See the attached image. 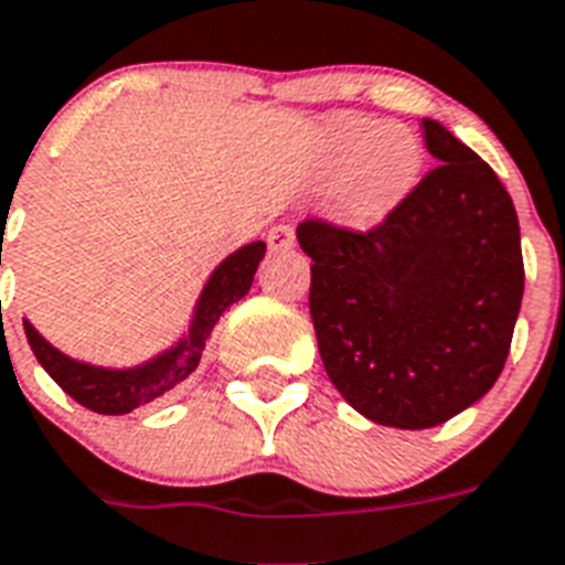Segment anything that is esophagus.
I'll return each mask as SVG.
<instances>
[{
  "mask_svg": "<svg viewBox=\"0 0 565 565\" xmlns=\"http://www.w3.org/2000/svg\"><path fill=\"white\" fill-rule=\"evenodd\" d=\"M267 244L273 253L290 249V246L296 244V230H292V224H275L267 235Z\"/></svg>",
  "mask_w": 565,
  "mask_h": 565,
  "instance_id": "obj_1",
  "label": "esophagus"
}]
</instances>
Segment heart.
I'll return each instance as SVG.
<instances>
[{"instance_id":"obj_1","label":"heart","mask_w":565,"mask_h":565,"mask_svg":"<svg viewBox=\"0 0 565 565\" xmlns=\"http://www.w3.org/2000/svg\"><path fill=\"white\" fill-rule=\"evenodd\" d=\"M335 158L350 166L339 192V215L355 226L391 215L422 172L419 137L396 122H348L335 137Z\"/></svg>"}]
</instances>
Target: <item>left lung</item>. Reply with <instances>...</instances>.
Here are the masks:
<instances>
[{
    "mask_svg": "<svg viewBox=\"0 0 565 565\" xmlns=\"http://www.w3.org/2000/svg\"><path fill=\"white\" fill-rule=\"evenodd\" d=\"M439 163L371 230L298 224L324 371L367 419L419 430L482 399L509 359L523 301L514 203L494 169L436 120Z\"/></svg>",
    "mask_w": 565,
    "mask_h": 565,
    "instance_id": "left-lung-1",
    "label": "left lung"
}]
</instances>
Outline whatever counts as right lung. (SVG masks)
Listing matches in <instances>:
<instances>
[{"label": "right lung", "instance_id": "add662e5", "mask_svg": "<svg viewBox=\"0 0 565 565\" xmlns=\"http://www.w3.org/2000/svg\"><path fill=\"white\" fill-rule=\"evenodd\" d=\"M264 253H267V244L255 241V244L241 246L238 253L230 255L212 273L206 287H203L198 310H194L192 330H189L186 339L180 341L178 348L169 350V353L158 355L154 362L143 364V367H135V371H103V367L74 362V359H68L56 348H51L49 341L33 330L31 321H22L28 344H31L36 362L49 371V376L68 393L71 399L94 411V414H129L135 407L160 399L169 391H174L180 382H186L189 373L201 362V353L206 348V339L215 330L217 319L253 287L255 269H258Z\"/></svg>", "mask_w": 565, "mask_h": 565}]
</instances>
